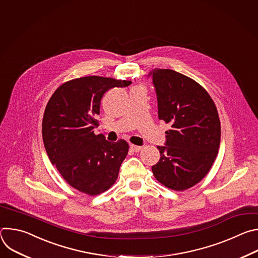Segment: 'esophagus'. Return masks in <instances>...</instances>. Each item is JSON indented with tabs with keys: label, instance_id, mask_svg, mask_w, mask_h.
<instances>
[{
	"label": "esophagus",
	"instance_id": "obj_1",
	"mask_svg": "<svg viewBox=\"0 0 258 258\" xmlns=\"http://www.w3.org/2000/svg\"><path fill=\"white\" fill-rule=\"evenodd\" d=\"M130 147H131V149H132L134 152H139V151H141V150L143 149V147L137 146V145H133V144H132Z\"/></svg>",
	"mask_w": 258,
	"mask_h": 258
}]
</instances>
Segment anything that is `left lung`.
<instances>
[{
    "mask_svg": "<svg viewBox=\"0 0 258 258\" xmlns=\"http://www.w3.org/2000/svg\"><path fill=\"white\" fill-rule=\"evenodd\" d=\"M157 97L158 118L171 124L159 161L152 166L165 187L182 191L199 182L215 160L220 122L214 102L195 81L171 69L155 68L148 75Z\"/></svg>",
    "mask_w": 258,
    "mask_h": 258,
    "instance_id": "left-lung-1",
    "label": "left lung"
}]
</instances>
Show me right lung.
<instances>
[{
	"label": "right lung",
	"mask_w": 258,
	"mask_h": 258,
	"mask_svg": "<svg viewBox=\"0 0 258 258\" xmlns=\"http://www.w3.org/2000/svg\"><path fill=\"white\" fill-rule=\"evenodd\" d=\"M131 84L102 77L72 80L60 86L47 104L42 134L48 157L69 185L83 193L105 192L118 176L128 145L95 135V117L108 90Z\"/></svg>",
	"instance_id": "right-lung-1"
}]
</instances>
